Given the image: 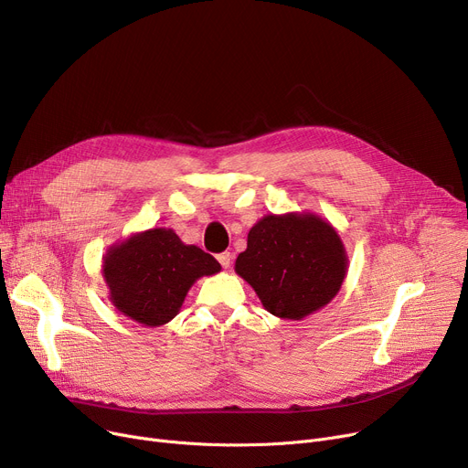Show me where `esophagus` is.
Wrapping results in <instances>:
<instances>
[{"instance_id": "obj_1", "label": "esophagus", "mask_w": 468, "mask_h": 468, "mask_svg": "<svg viewBox=\"0 0 468 468\" xmlns=\"http://www.w3.org/2000/svg\"><path fill=\"white\" fill-rule=\"evenodd\" d=\"M231 260H233L231 252H221V254H218V261H219V265L224 267V269H229V265H231Z\"/></svg>"}]
</instances>
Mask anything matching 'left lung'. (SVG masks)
Masks as SVG:
<instances>
[{"label":"left lung","instance_id":"left-lung-1","mask_svg":"<svg viewBox=\"0 0 468 468\" xmlns=\"http://www.w3.org/2000/svg\"><path fill=\"white\" fill-rule=\"evenodd\" d=\"M235 271L269 313L302 321L335 298L347 273V252L321 216L269 214L249 231L247 250L239 254Z\"/></svg>","mask_w":468,"mask_h":468}]
</instances>
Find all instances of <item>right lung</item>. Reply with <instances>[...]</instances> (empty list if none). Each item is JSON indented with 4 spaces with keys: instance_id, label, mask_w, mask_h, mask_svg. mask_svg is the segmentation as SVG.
<instances>
[{
    "instance_id": "add662e5",
    "label": "right lung",
    "mask_w": 468,
    "mask_h": 468,
    "mask_svg": "<svg viewBox=\"0 0 468 468\" xmlns=\"http://www.w3.org/2000/svg\"><path fill=\"white\" fill-rule=\"evenodd\" d=\"M221 265L195 244L165 228L147 229L117 242L104 256L102 273L119 313L144 326H163L175 318L187 290Z\"/></svg>"
}]
</instances>
